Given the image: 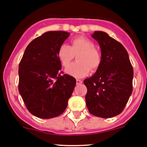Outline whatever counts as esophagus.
Instances as JSON below:
<instances>
[{"label": "esophagus", "mask_w": 147, "mask_h": 147, "mask_svg": "<svg viewBox=\"0 0 147 147\" xmlns=\"http://www.w3.org/2000/svg\"><path fill=\"white\" fill-rule=\"evenodd\" d=\"M82 83H83V81H82L81 80H76L77 85H80Z\"/></svg>", "instance_id": "1"}]
</instances>
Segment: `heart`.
I'll return each instance as SVG.
<instances>
[{
	"label": "heart",
	"mask_w": 147,
	"mask_h": 147,
	"mask_svg": "<svg viewBox=\"0 0 147 147\" xmlns=\"http://www.w3.org/2000/svg\"><path fill=\"white\" fill-rule=\"evenodd\" d=\"M75 55H77V61L72 63L67 69L65 72L76 78L86 76L92 70H96L101 63V55L94 48L93 41L86 37H78L71 42V46L61 44L57 51V57L63 67L69 64Z\"/></svg>",
	"instance_id": "obj_1"
}]
</instances>
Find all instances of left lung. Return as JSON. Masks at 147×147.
<instances>
[{
	"label": "left lung",
	"instance_id": "1",
	"mask_svg": "<svg viewBox=\"0 0 147 147\" xmlns=\"http://www.w3.org/2000/svg\"><path fill=\"white\" fill-rule=\"evenodd\" d=\"M91 37L101 48V63L96 73L84 80L86 106L93 115L109 118L123 112L132 94L134 69L120 42L101 31Z\"/></svg>",
	"mask_w": 147,
	"mask_h": 147
}]
</instances>
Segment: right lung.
Instances as JSON below:
<instances>
[{"instance_id":"add662e5","label":"right lung","mask_w":147,"mask_h":147,"mask_svg":"<svg viewBox=\"0 0 147 147\" xmlns=\"http://www.w3.org/2000/svg\"><path fill=\"white\" fill-rule=\"evenodd\" d=\"M69 32L49 31L34 39L26 48L19 65V91L29 112L49 119L64 112L76 80L61 75L57 57L59 46Z\"/></svg>"}]
</instances>
